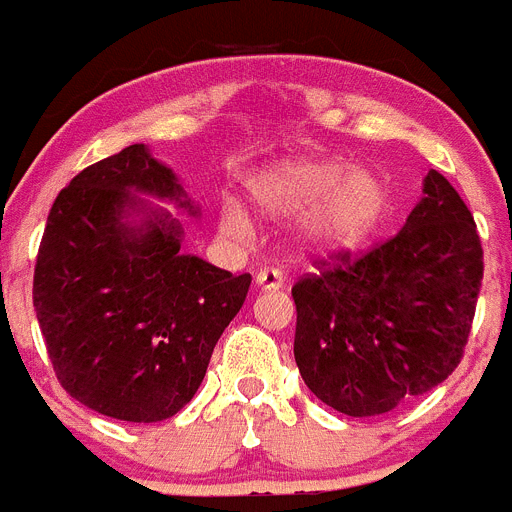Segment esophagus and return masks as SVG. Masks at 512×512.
Returning <instances> with one entry per match:
<instances>
[{
    "label": "esophagus",
    "instance_id": "obj_1",
    "mask_svg": "<svg viewBox=\"0 0 512 512\" xmlns=\"http://www.w3.org/2000/svg\"><path fill=\"white\" fill-rule=\"evenodd\" d=\"M255 283L260 290H280L283 288L285 278L280 270H275V267H265V270H260V273L255 275Z\"/></svg>",
    "mask_w": 512,
    "mask_h": 512
}]
</instances>
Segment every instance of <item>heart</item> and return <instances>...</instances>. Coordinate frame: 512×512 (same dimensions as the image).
<instances>
[{"label": "heart", "instance_id": "b5f03b06", "mask_svg": "<svg viewBox=\"0 0 512 512\" xmlns=\"http://www.w3.org/2000/svg\"><path fill=\"white\" fill-rule=\"evenodd\" d=\"M250 201L267 219L298 216L296 237L306 250L336 255L359 247L377 232L390 206L388 181L370 168L339 158H285L247 183ZM229 234L250 232V216L229 201L222 209Z\"/></svg>", "mask_w": 512, "mask_h": 512}]
</instances>
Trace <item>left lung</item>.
Returning a JSON list of instances; mask_svg holds the SVG:
<instances>
[{"label": "left lung", "mask_w": 512, "mask_h": 512, "mask_svg": "<svg viewBox=\"0 0 512 512\" xmlns=\"http://www.w3.org/2000/svg\"><path fill=\"white\" fill-rule=\"evenodd\" d=\"M482 285L477 224L439 170L403 229L359 260L339 255L293 285L303 382L334 411L380 416L462 362Z\"/></svg>", "instance_id": "left-lung-1"}]
</instances>
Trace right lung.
<instances>
[{
  "label": "right lung",
  "mask_w": 512,
  "mask_h": 512,
  "mask_svg": "<svg viewBox=\"0 0 512 512\" xmlns=\"http://www.w3.org/2000/svg\"><path fill=\"white\" fill-rule=\"evenodd\" d=\"M199 214L147 145L81 170L55 199L32 303L66 393L101 416L158 423L196 395L250 275L183 255L176 216Z\"/></svg>",
  "instance_id": "right-lung-1"
}]
</instances>
